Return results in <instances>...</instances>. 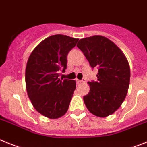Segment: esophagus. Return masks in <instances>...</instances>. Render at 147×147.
Wrapping results in <instances>:
<instances>
[{"label":"esophagus","instance_id":"esophagus-1","mask_svg":"<svg viewBox=\"0 0 147 147\" xmlns=\"http://www.w3.org/2000/svg\"><path fill=\"white\" fill-rule=\"evenodd\" d=\"M76 81H77V83H78V84L84 83V82H85V79H83V80H78V79H76Z\"/></svg>","mask_w":147,"mask_h":147}]
</instances>
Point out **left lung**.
<instances>
[{"instance_id":"1","label":"left lung","mask_w":147,"mask_h":147,"mask_svg":"<svg viewBox=\"0 0 147 147\" xmlns=\"http://www.w3.org/2000/svg\"><path fill=\"white\" fill-rule=\"evenodd\" d=\"M77 46L91 67L98 69L96 81L88 82L90 90L84 102L91 113L108 117L121 106L126 96L130 81L129 62L123 51L102 36L80 39Z\"/></svg>"}]
</instances>
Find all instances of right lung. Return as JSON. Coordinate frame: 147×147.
<instances>
[{
  "label": "right lung",
  "instance_id": "obj_1",
  "mask_svg": "<svg viewBox=\"0 0 147 147\" xmlns=\"http://www.w3.org/2000/svg\"><path fill=\"white\" fill-rule=\"evenodd\" d=\"M78 39L51 36L39 43L30 55L25 71L26 89L34 108L50 119L63 116L76 90L75 80L60 79L67 67V55Z\"/></svg>",
  "mask_w": 147,
  "mask_h": 147
}]
</instances>
